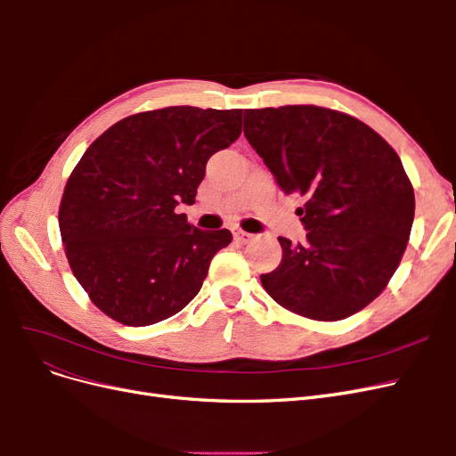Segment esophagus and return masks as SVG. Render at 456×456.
I'll return each mask as SVG.
<instances>
[{
	"mask_svg": "<svg viewBox=\"0 0 456 456\" xmlns=\"http://www.w3.org/2000/svg\"><path fill=\"white\" fill-rule=\"evenodd\" d=\"M233 240H236V243H240V245H245V243L253 241V233H247L243 230H236V232H233Z\"/></svg>",
	"mask_w": 456,
	"mask_h": 456,
	"instance_id": "esophagus-1",
	"label": "esophagus"
}]
</instances>
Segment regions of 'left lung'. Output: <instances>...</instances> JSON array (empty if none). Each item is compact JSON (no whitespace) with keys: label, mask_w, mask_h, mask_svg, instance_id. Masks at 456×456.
Returning a JSON list of instances; mask_svg holds the SVG:
<instances>
[{"label":"left lung","mask_w":456,"mask_h":456,"mask_svg":"<svg viewBox=\"0 0 456 456\" xmlns=\"http://www.w3.org/2000/svg\"><path fill=\"white\" fill-rule=\"evenodd\" d=\"M243 133L285 194L305 198L306 241L278 238L283 258L262 287L317 322L363 310L397 270L415 218L395 150L363 121L314 104L245 110Z\"/></svg>","instance_id":"left-lung-1"}]
</instances>
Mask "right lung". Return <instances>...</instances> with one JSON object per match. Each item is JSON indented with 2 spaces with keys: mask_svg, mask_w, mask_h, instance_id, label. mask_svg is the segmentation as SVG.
<instances>
[{
  "mask_svg": "<svg viewBox=\"0 0 456 456\" xmlns=\"http://www.w3.org/2000/svg\"><path fill=\"white\" fill-rule=\"evenodd\" d=\"M241 110L169 106L104 131L64 186V253L93 305L118 323L146 327L194 298L230 230L188 224L205 165L241 134Z\"/></svg>",
  "mask_w": 456,
  "mask_h": 456,
  "instance_id": "add662e5",
  "label": "right lung"
}]
</instances>
